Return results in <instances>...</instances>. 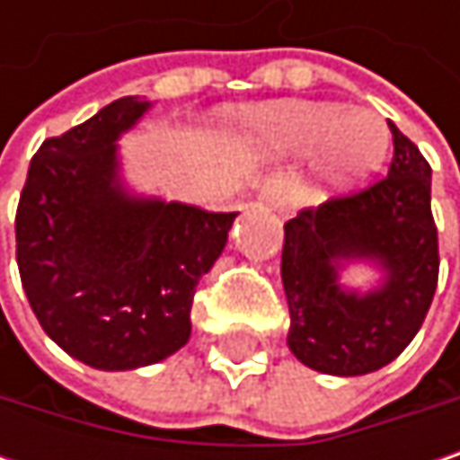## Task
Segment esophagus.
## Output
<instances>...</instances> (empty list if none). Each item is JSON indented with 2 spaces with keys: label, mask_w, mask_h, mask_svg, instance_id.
I'll list each match as a JSON object with an SVG mask.
<instances>
[{
  "label": "esophagus",
  "mask_w": 460,
  "mask_h": 460,
  "mask_svg": "<svg viewBox=\"0 0 460 460\" xmlns=\"http://www.w3.org/2000/svg\"><path fill=\"white\" fill-rule=\"evenodd\" d=\"M258 199H261L266 208L277 210V213H288V210H290V197H288V189H285V183H282L279 178L266 181V183L261 186Z\"/></svg>",
  "instance_id": "34e87169"
}]
</instances>
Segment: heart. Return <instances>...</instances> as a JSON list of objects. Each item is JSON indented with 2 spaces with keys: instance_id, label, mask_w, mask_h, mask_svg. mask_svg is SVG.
I'll return each mask as SVG.
<instances>
[{
  "instance_id": "1",
  "label": "heart",
  "mask_w": 460,
  "mask_h": 460,
  "mask_svg": "<svg viewBox=\"0 0 460 460\" xmlns=\"http://www.w3.org/2000/svg\"><path fill=\"white\" fill-rule=\"evenodd\" d=\"M250 133L277 154H312L322 189L365 183L386 159L392 133L370 109L335 103H277L250 114Z\"/></svg>"
}]
</instances>
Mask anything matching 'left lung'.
<instances>
[{
	"label": "left lung",
	"instance_id": "1",
	"mask_svg": "<svg viewBox=\"0 0 460 460\" xmlns=\"http://www.w3.org/2000/svg\"><path fill=\"white\" fill-rule=\"evenodd\" d=\"M394 159L376 186L301 210L285 224L282 288L290 306L288 346L327 376H365L397 359L415 338L437 290L439 252L431 218V167L389 122ZM351 265L379 282L351 288Z\"/></svg>",
	"mask_w": 460,
	"mask_h": 460
}]
</instances>
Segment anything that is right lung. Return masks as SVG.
Listing matches in <instances>:
<instances>
[{"mask_svg":"<svg viewBox=\"0 0 460 460\" xmlns=\"http://www.w3.org/2000/svg\"><path fill=\"white\" fill-rule=\"evenodd\" d=\"M151 106L128 95L45 140L15 218L21 282L42 330L68 357L109 373L186 346L194 290L239 216L128 186L117 140Z\"/></svg>","mask_w":460,"mask_h":460,"instance_id":"right-lung-1","label":"right lung"}]
</instances>
